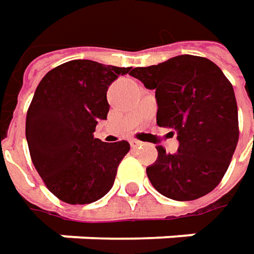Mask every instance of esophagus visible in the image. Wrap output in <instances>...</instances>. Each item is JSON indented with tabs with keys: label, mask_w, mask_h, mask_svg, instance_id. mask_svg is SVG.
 <instances>
[{
	"label": "esophagus",
	"mask_w": 254,
	"mask_h": 254,
	"mask_svg": "<svg viewBox=\"0 0 254 254\" xmlns=\"http://www.w3.org/2000/svg\"><path fill=\"white\" fill-rule=\"evenodd\" d=\"M130 144H131V147H133V149H137V147H140L143 143H141V141H138V140H134V138H133V140H130Z\"/></svg>",
	"instance_id": "1"
}]
</instances>
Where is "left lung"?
<instances>
[{"label":"left lung","instance_id":"obj_1","mask_svg":"<svg viewBox=\"0 0 254 254\" xmlns=\"http://www.w3.org/2000/svg\"><path fill=\"white\" fill-rule=\"evenodd\" d=\"M130 75L156 91L157 126L175 128L179 149L146 169L154 190L175 201H192L214 190L228 169L239 141L233 85L207 58L181 55L163 64L134 67Z\"/></svg>","mask_w":254,"mask_h":254}]
</instances>
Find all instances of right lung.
Listing matches in <instances>:
<instances>
[{
	"mask_svg": "<svg viewBox=\"0 0 254 254\" xmlns=\"http://www.w3.org/2000/svg\"><path fill=\"white\" fill-rule=\"evenodd\" d=\"M130 69L78 59L49 70L36 88L26 118L28 150L47 190L61 201L91 204L111 190L130 144L104 143L94 131L107 120L108 86Z\"/></svg>",
	"mask_w": 254,
	"mask_h": 254,
	"instance_id": "add662e5",
	"label": "right lung"
}]
</instances>
